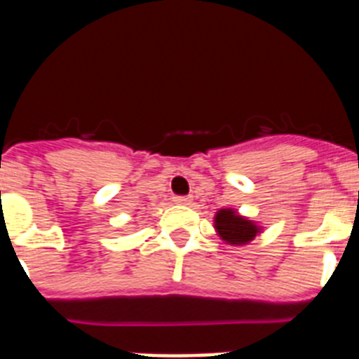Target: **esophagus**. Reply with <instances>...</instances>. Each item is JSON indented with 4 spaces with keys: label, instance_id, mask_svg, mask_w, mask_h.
<instances>
[{
    "label": "esophagus",
    "instance_id": "34e87169",
    "mask_svg": "<svg viewBox=\"0 0 359 359\" xmlns=\"http://www.w3.org/2000/svg\"><path fill=\"white\" fill-rule=\"evenodd\" d=\"M174 203H177V205H190L192 199L187 198V196H176V198H174Z\"/></svg>",
    "mask_w": 359,
    "mask_h": 359
}]
</instances>
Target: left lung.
<instances>
[{"instance_id": "1", "label": "left lung", "mask_w": 359, "mask_h": 359, "mask_svg": "<svg viewBox=\"0 0 359 359\" xmlns=\"http://www.w3.org/2000/svg\"><path fill=\"white\" fill-rule=\"evenodd\" d=\"M214 226L221 239L237 246L248 244L261 231V226L239 215L233 208H221L214 217Z\"/></svg>"}]
</instances>
